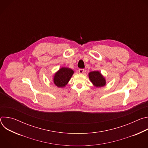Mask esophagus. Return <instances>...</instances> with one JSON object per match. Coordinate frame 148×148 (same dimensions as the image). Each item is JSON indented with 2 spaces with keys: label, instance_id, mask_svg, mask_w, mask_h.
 Masks as SVG:
<instances>
[{
  "label": "esophagus",
  "instance_id": "obj_1",
  "mask_svg": "<svg viewBox=\"0 0 148 148\" xmlns=\"http://www.w3.org/2000/svg\"><path fill=\"white\" fill-rule=\"evenodd\" d=\"M84 71V70L82 69H80L78 70V72H79V73H83Z\"/></svg>",
  "mask_w": 148,
  "mask_h": 148
}]
</instances>
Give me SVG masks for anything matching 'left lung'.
I'll list each match as a JSON object with an SVG mask.
<instances>
[{"instance_id": "left-lung-1", "label": "left lung", "mask_w": 148, "mask_h": 148, "mask_svg": "<svg viewBox=\"0 0 148 148\" xmlns=\"http://www.w3.org/2000/svg\"><path fill=\"white\" fill-rule=\"evenodd\" d=\"M89 78L96 87H102L105 85V80L99 71H92L89 73Z\"/></svg>"}]
</instances>
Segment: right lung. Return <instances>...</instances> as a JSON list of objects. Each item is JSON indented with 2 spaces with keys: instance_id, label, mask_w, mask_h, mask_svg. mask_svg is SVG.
I'll return each mask as SVG.
<instances>
[{
  "instance_id": "obj_1",
  "label": "right lung",
  "mask_w": 148,
  "mask_h": 148,
  "mask_svg": "<svg viewBox=\"0 0 148 148\" xmlns=\"http://www.w3.org/2000/svg\"><path fill=\"white\" fill-rule=\"evenodd\" d=\"M74 71L69 68L62 67L55 74L54 82L58 87H64L70 79Z\"/></svg>"
}]
</instances>
